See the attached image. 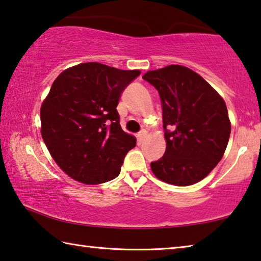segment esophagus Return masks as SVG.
I'll return each instance as SVG.
<instances>
[{"label":"esophagus","mask_w":261,"mask_h":261,"mask_svg":"<svg viewBox=\"0 0 261 261\" xmlns=\"http://www.w3.org/2000/svg\"><path fill=\"white\" fill-rule=\"evenodd\" d=\"M146 135H147V131L145 130V129H143L141 130L139 134H138V138H139V140H143L145 137H146Z\"/></svg>","instance_id":"1"}]
</instances>
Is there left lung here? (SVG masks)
Instances as JSON below:
<instances>
[{"instance_id":"left-lung-1","label":"left lung","mask_w":261,"mask_h":261,"mask_svg":"<svg viewBox=\"0 0 261 261\" xmlns=\"http://www.w3.org/2000/svg\"><path fill=\"white\" fill-rule=\"evenodd\" d=\"M156 88L162 106L166 152L151 162L163 182L185 187L205 178L222 159L231 125L223 99L204 78L182 65L143 76Z\"/></svg>"}]
</instances>
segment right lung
Instances as JSON below:
<instances>
[{
    "label": "right lung",
    "mask_w": 261,
    "mask_h": 261,
    "mask_svg": "<svg viewBox=\"0 0 261 261\" xmlns=\"http://www.w3.org/2000/svg\"><path fill=\"white\" fill-rule=\"evenodd\" d=\"M139 74L90 62L67 69L53 83L40 110L41 136L71 178L100 184L120 175L136 138L122 130L116 107Z\"/></svg>",
    "instance_id": "add662e5"
}]
</instances>
